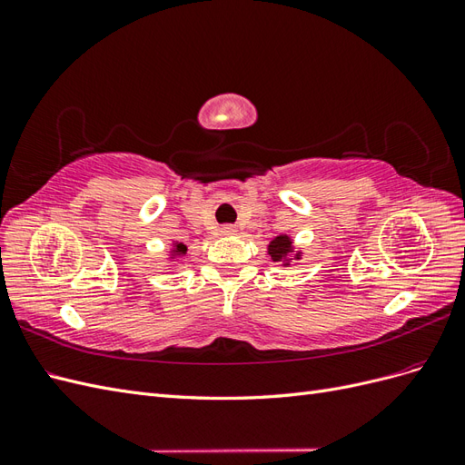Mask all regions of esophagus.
<instances>
[{
    "mask_svg": "<svg viewBox=\"0 0 465 465\" xmlns=\"http://www.w3.org/2000/svg\"><path fill=\"white\" fill-rule=\"evenodd\" d=\"M221 232L224 236H232V234H236V227H232V224H224V227H221Z\"/></svg>",
    "mask_w": 465,
    "mask_h": 465,
    "instance_id": "obj_1",
    "label": "esophagus"
}]
</instances>
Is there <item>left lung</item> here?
Listing matches in <instances>:
<instances>
[{"label": "left lung", "mask_w": 465, "mask_h": 465, "mask_svg": "<svg viewBox=\"0 0 465 465\" xmlns=\"http://www.w3.org/2000/svg\"><path fill=\"white\" fill-rule=\"evenodd\" d=\"M267 254H270L272 262H281L285 267H289L291 260H301L302 252L294 250L292 238L289 234H279L267 244Z\"/></svg>", "instance_id": "left-lung-1"}]
</instances>
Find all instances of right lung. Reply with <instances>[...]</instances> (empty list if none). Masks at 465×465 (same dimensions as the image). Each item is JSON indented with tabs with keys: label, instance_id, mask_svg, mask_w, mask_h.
Masks as SVG:
<instances>
[{
	"label": "right lung",
	"instance_id": "1",
	"mask_svg": "<svg viewBox=\"0 0 465 465\" xmlns=\"http://www.w3.org/2000/svg\"><path fill=\"white\" fill-rule=\"evenodd\" d=\"M188 252V246L182 244V242H173V248H171V260L174 258H180V256H186Z\"/></svg>",
	"mask_w": 465,
	"mask_h": 465
}]
</instances>
